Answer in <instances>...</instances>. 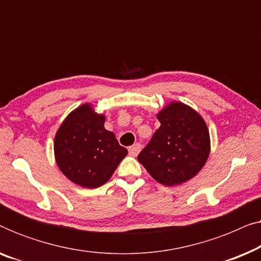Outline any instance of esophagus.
I'll list each match as a JSON object with an SVG mask.
<instances>
[{
	"instance_id": "34e87169",
	"label": "esophagus",
	"mask_w": 261,
	"mask_h": 261,
	"mask_svg": "<svg viewBox=\"0 0 261 261\" xmlns=\"http://www.w3.org/2000/svg\"><path fill=\"white\" fill-rule=\"evenodd\" d=\"M129 154L133 155V156H137L139 154V152L141 151V145L140 144H134L132 147H129Z\"/></svg>"
}]
</instances>
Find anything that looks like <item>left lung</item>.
Returning <instances> with one entry per match:
<instances>
[{"label":"left lung","instance_id":"obj_1","mask_svg":"<svg viewBox=\"0 0 261 261\" xmlns=\"http://www.w3.org/2000/svg\"><path fill=\"white\" fill-rule=\"evenodd\" d=\"M160 127L138 155L147 172L166 187L194 178L210 154L209 129L203 117L185 103L172 101L156 114Z\"/></svg>","mask_w":261,"mask_h":261}]
</instances>
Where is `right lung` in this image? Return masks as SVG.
Here are the masks:
<instances>
[{
    "label": "right lung",
    "mask_w": 261,
    "mask_h": 261,
    "mask_svg": "<svg viewBox=\"0 0 261 261\" xmlns=\"http://www.w3.org/2000/svg\"><path fill=\"white\" fill-rule=\"evenodd\" d=\"M106 115L90 103L72 110L55 137V158L64 176L80 187L107 183L128 151L105 128Z\"/></svg>",
    "instance_id": "right-lung-1"
}]
</instances>
